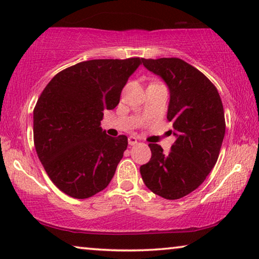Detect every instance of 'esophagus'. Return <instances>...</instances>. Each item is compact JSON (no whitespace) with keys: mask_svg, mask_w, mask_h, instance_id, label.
<instances>
[{"mask_svg":"<svg viewBox=\"0 0 259 259\" xmlns=\"http://www.w3.org/2000/svg\"><path fill=\"white\" fill-rule=\"evenodd\" d=\"M137 143H138V139L136 137H133V136L128 137V144L131 145V146H133V145H136Z\"/></svg>","mask_w":259,"mask_h":259,"instance_id":"obj_1","label":"esophagus"}]
</instances>
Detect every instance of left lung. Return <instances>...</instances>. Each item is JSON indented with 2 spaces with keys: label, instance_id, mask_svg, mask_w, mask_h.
<instances>
[{
  "label": "left lung",
  "instance_id": "8db88e82",
  "mask_svg": "<svg viewBox=\"0 0 259 259\" xmlns=\"http://www.w3.org/2000/svg\"><path fill=\"white\" fill-rule=\"evenodd\" d=\"M141 62L168 86L167 120L173 123L177 140L168 154L158 144H148L152 157L140 166V175L153 193L180 199L196 190L217 162L225 134L222 99L214 84L182 59Z\"/></svg>",
  "mask_w": 259,
  "mask_h": 259
}]
</instances>
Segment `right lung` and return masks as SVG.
Returning a JSON list of instances; mask_svg holds the SVG:
<instances>
[{
	"label": "right lung",
	"mask_w": 259,
	"mask_h": 259,
	"mask_svg": "<svg viewBox=\"0 0 259 259\" xmlns=\"http://www.w3.org/2000/svg\"><path fill=\"white\" fill-rule=\"evenodd\" d=\"M140 58L79 62L56 74L34 108V145L63 193L86 199L107 187L128 141L101 128L105 109L118 106Z\"/></svg>",
	"instance_id": "right-lung-1"
}]
</instances>
